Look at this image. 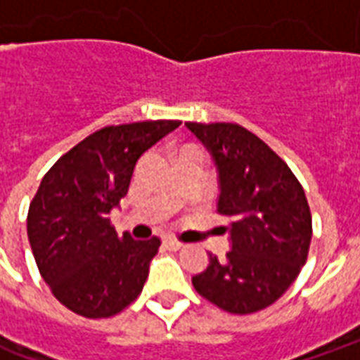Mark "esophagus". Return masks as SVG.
<instances>
[{"instance_id": "esophagus-1", "label": "esophagus", "mask_w": 360, "mask_h": 360, "mask_svg": "<svg viewBox=\"0 0 360 360\" xmlns=\"http://www.w3.org/2000/svg\"><path fill=\"white\" fill-rule=\"evenodd\" d=\"M164 245L169 250H179L181 247H183V243H179V241H177V239H173V237H165Z\"/></svg>"}]
</instances>
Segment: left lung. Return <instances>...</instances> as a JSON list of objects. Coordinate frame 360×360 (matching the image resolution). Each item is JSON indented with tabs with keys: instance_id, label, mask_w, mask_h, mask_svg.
Listing matches in <instances>:
<instances>
[{
	"instance_id": "8db88e82",
	"label": "left lung",
	"mask_w": 360,
	"mask_h": 360,
	"mask_svg": "<svg viewBox=\"0 0 360 360\" xmlns=\"http://www.w3.org/2000/svg\"><path fill=\"white\" fill-rule=\"evenodd\" d=\"M219 173L218 214L231 250L193 278L196 293L231 314H250L285 293L309 258L312 216L289 165L237 123H185Z\"/></svg>"
}]
</instances>
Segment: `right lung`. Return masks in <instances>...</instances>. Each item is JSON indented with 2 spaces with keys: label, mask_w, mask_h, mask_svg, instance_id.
Masks as SVG:
<instances>
[{
  "label": "right lung",
  "mask_w": 360,
  "mask_h": 360,
  "mask_svg": "<svg viewBox=\"0 0 360 360\" xmlns=\"http://www.w3.org/2000/svg\"><path fill=\"white\" fill-rule=\"evenodd\" d=\"M181 121L103 127L65 152L28 206L27 231L40 276L75 314L110 318L141 295L160 237L134 241L111 226L139 158Z\"/></svg>",
  "instance_id": "obj_1"
}]
</instances>
